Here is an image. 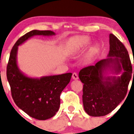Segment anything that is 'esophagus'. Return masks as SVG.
<instances>
[{
  "label": "esophagus",
  "mask_w": 134,
  "mask_h": 134,
  "mask_svg": "<svg viewBox=\"0 0 134 134\" xmlns=\"http://www.w3.org/2000/svg\"><path fill=\"white\" fill-rule=\"evenodd\" d=\"M72 78L73 80H78V76L76 72H74L72 75Z\"/></svg>",
  "instance_id": "34e87169"
}]
</instances>
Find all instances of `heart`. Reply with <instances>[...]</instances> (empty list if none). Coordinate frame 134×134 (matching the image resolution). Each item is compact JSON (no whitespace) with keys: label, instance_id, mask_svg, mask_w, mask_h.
Here are the masks:
<instances>
[{"label":"heart","instance_id":"obj_1","mask_svg":"<svg viewBox=\"0 0 134 134\" xmlns=\"http://www.w3.org/2000/svg\"><path fill=\"white\" fill-rule=\"evenodd\" d=\"M91 44V40L87 36H80V37H76L72 40L71 46V56H77L83 52L87 47ZM97 51V47L96 45L92 46L89 49L87 53V58L89 59H91L95 54Z\"/></svg>","mask_w":134,"mask_h":134}]
</instances>
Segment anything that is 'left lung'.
Returning a JSON list of instances; mask_svg holds the SVG:
<instances>
[{"label":"left lung","mask_w":134,"mask_h":134,"mask_svg":"<svg viewBox=\"0 0 134 134\" xmlns=\"http://www.w3.org/2000/svg\"><path fill=\"white\" fill-rule=\"evenodd\" d=\"M109 37L107 58L82 69L78 75L83 83V108L92 117L104 116L115 109L125 98L132 78V64L126 48L113 34Z\"/></svg>","instance_id":"obj_1"}]
</instances>
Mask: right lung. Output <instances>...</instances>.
I'll use <instances>...</instances> for the list:
<instances>
[{"label":"right lung","instance_id":"1","mask_svg":"<svg viewBox=\"0 0 134 134\" xmlns=\"http://www.w3.org/2000/svg\"><path fill=\"white\" fill-rule=\"evenodd\" d=\"M51 30H34L20 37L12 48L7 65V79L12 98L20 109L33 118L46 120L54 117L60 106V94L71 80L72 73L28 76L17 63L18 47L35 36H52Z\"/></svg>","mask_w":134,"mask_h":134}]
</instances>
